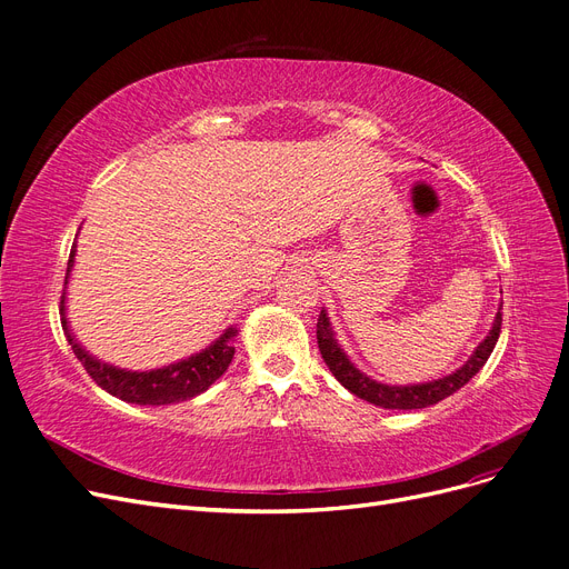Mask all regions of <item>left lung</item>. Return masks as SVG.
<instances>
[{
	"instance_id": "left-lung-1",
	"label": "left lung",
	"mask_w": 569,
	"mask_h": 569,
	"mask_svg": "<svg viewBox=\"0 0 569 569\" xmlns=\"http://www.w3.org/2000/svg\"><path fill=\"white\" fill-rule=\"evenodd\" d=\"M499 331H502V312H497L492 331L486 336L483 343L476 348V352L471 355V359L465 363L462 369H458L456 373H450L441 380H435V382L411 385V388H390V385H380L363 373H359L348 361V357L340 352L338 343L333 340L327 312H322L320 320H317V346H320L322 359L327 361L329 371L336 376V380L343 385L346 390H350L352 395H357L363 401L382 406V408L411 411V408H425V406L437 403V401L450 397L452 392H458L460 388H465V382H469L476 373L483 369V363L488 361V357L497 343Z\"/></svg>"
}]
</instances>
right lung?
<instances>
[{
    "instance_id": "obj_1",
    "label": "right lung",
    "mask_w": 569,
    "mask_h": 569,
    "mask_svg": "<svg viewBox=\"0 0 569 569\" xmlns=\"http://www.w3.org/2000/svg\"><path fill=\"white\" fill-rule=\"evenodd\" d=\"M72 261H74V249L70 252V266H72ZM64 282H67V278H64ZM62 303H64V297L60 299V322H62V329L67 333V340H70L74 355L83 363L86 373L93 378L102 390H107L109 395L119 397L123 401H130V403L161 406V403L187 401L200 392H206L210 385L226 369H229V363L236 352V348L231 343L236 331L229 329L217 340L214 346L202 350L196 357L172 363V367L149 371V373H132V371H123V369H113V367H107V363L93 359L90 355H86L74 343L70 329H67Z\"/></svg>"
}]
</instances>
